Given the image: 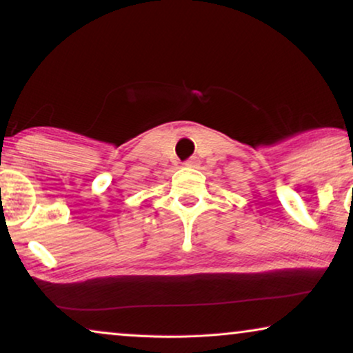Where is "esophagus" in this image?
Wrapping results in <instances>:
<instances>
[{"label":"esophagus","instance_id":"1","mask_svg":"<svg viewBox=\"0 0 353 353\" xmlns=\"http://www.w3.org/2000/svg\"><path fill=\"white\" fill-rule=\"evenodd\" d=\"M197 163H199V159H197V157H190L185 162V165L186 167H197Z\"/></svg>","mask_w":353,"mask_h":353}]
</instances>
